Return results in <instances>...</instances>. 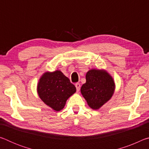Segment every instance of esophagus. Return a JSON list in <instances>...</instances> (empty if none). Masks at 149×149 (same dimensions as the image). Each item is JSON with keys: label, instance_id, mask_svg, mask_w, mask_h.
Here are the masks:
<instances>
[{"label": "esophagus", "instance_id": "esophagus-1", "mask_svg": "<svg viewBox=\"0 0 149 149\" xmlns=\"http://www.w3.org/2000/svg\"><path fill=\"white\" fill-rule=\"evenodd\" d=\"M75 87H76V89H77V92H79V90H80V87H81V85L79 84H76L75 85Z\"/></svg>", "mask_w": 149, "mask_h": 149}]
</instances>
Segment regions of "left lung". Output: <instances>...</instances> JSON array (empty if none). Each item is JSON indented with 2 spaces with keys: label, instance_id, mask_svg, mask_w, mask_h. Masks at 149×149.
<instances>
[{
  "label": "left lung",
  "instance_id": "obj_1",
  "mask_svg": "<svg viewBox=\"0 0 149 149\" xmlns=\"http://www.w3.org/2000/svg\"><path fill=\"white\" fill-rule=\"evenodd\" d=\"M85 78L86 82L81 87V93L91 108L99 110L114 95V80L104 69H91Z\"/></svg>",
  "mask_w": 149,
  "mask_h": 149
}]
</instances>
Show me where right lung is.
I'll use <instances>...</instances> for the list:
<instances>
[{
	"mask_svg": "<svg viewBox=\"0 0 149 149\" xmlns=\"http://www.w3.org/2000/svg\"><path fill=\"white\" fill-rule=\"evenodd\" d=\"M37 91L42 102L55 111L64 108L67 100L76 92L74 85L60 70L46 72L37 83Z\"/></svg>",
	"mask_w": 149,
	"mask_h": 149,
	"instance_id": "1",
	"label": "right lung"
}]
</instances>
